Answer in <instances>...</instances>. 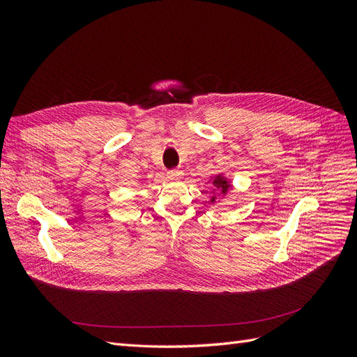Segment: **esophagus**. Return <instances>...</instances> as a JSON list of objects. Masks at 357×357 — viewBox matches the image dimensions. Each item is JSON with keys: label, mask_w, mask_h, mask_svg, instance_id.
Listing matches in <instances>:
<instances>
[{"label": "esophagus", "mask_w": 357, "mask_h": 357, "mask_svg": "<svg viewBox=\"0 0 357 357\" xmlns=\"http://www.w3.org/2000/svg\"><path fill=\"white\" fill-rule=\"evenodd\" d=\"M167 176H168L171 180H181L183 171H181V169H171V171L167 172Z\"/></svg>", "instance_id": "esophagus-1"}]
</instances>
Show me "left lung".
Listing matches in <instances>:
<instances>
[{
  "label": "left lung",
  "instance_id": "1",
  "mask_svg": "<svg viewBox=\"0 0 357 357\" xmlns=\"http://www.w3.org/2000/svg\"><path fill=\"white\" fill-rule=\"evenodd\" d=\"M211 181V185H213V188H214V190H213V195L210 197V202L211 204H214L215 202V198H218V195H215V193H220V195H226V193H228L229 190H232V181L229 180V178H226L223 174H215V176H213L210 180H208V183Z\"/></svg>",
  "mask_w": 357,
  "mask_h": 357
}]
</instances>
